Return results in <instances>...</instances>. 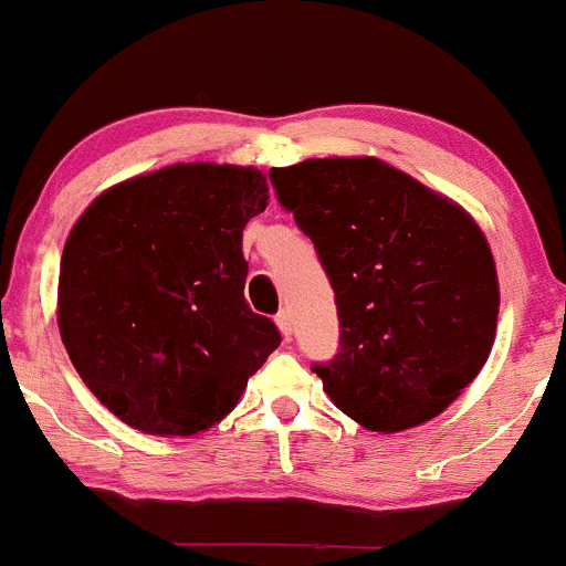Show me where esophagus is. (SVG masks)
<instances>
[{
    "instance_id": "esophagus-1",
    "label": "esophagus",
    "mask_w": 566,
    "mask_h": 566,
    "mask_svg": "<svg viewBox=\"0 0 566 566\" xmlns=\"http://www.w3.org/2000/svg\"><path fill=\"white\" fill-rule=\"evenodd\" d=\"M276 327H279V333L284 335V338H290V335H293V316H290L287 308L276 314Z\"/></svg>"
}]
</instances>
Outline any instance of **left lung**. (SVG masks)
I'll list each match as a JSON object with an SVG mask.
<instances>
[{
    "label": "left lung",
    "mask_w": 566,
    "mask_h": 566,
    "mask_svg": "<svg viewBox=\"0 0 566 566\" xmlns=\"http://www.w3.org/2000/svg\"><path fill=\"white\" fill-rule=\"evenodd\" d=\"M335 290L340 352L314 365L349 419L400 432L443 413L492 354L500 282L481 226L374 155L271 169Z\"/></svg>",
    "instance_id": "left-lung-1"
}]
</instances>
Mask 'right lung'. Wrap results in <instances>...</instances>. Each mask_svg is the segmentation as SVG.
Instances as JSON below:
<instances>
[{
  "label": "right lung",
  "instance_id": "add662e5",
  "mask_svg": "<svg viewBox=\"0 0 566 566\" xmlns=\"http://www.w3.org/2000/svg\"><path fill=\"white\" fill-rule=\"evenodd\" d=\"M265 207L254 166L174 164L112 185L72 226L59 333L128 427L188 438L220 424L279 346L244 301L241 231Z\"/></svg>",
  "mask_w": 566,
  "mask_h": 566
}]
</instances>
